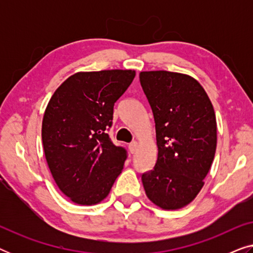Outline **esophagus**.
Listing matches in <instances>:
<instances>
[{"mask_svg":"<svg viewBox=\"0 0 253 253\" xmlns=\"http://www.w3.org/2000/svg\"><path fill=\"white\" fill-rule=\"evenodd\" d=\"M137 146H138L137 141H132V143H130V144H129V151H130V153H131V154H133L134 152H136V150H137Z\"/></svg>","mask_w":253,"mask_h":253,"instance_id":"1","label":"esophagus"}]
</instances>
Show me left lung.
<instances>
[{"label": "left lung", "instance_id": "left-lung-1", "mask_svg": "<svg viewBox=\"0 0 253 253\" xmlns=\"http://www.w3.org/2000/svg\"><path fill=\"white\" fill-rule=\"evenodd\" d=\"M139 79L153 112L158 145L157 164L141 175V182L157 206L182 209L202 190L215 155L213 105L191 76L143 71Z\"/></svg>", "mask_w": 253, "mask_h": 253}]
</instances>
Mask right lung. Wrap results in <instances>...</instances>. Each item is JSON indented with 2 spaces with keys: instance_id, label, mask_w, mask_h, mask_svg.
Returning a JSON list of instances; mask_svg holds the SVG:
<instances>
[{
  "instance_id": "right-lung-1",
  "label": "right lung",
  "mask_w": 253,
  "mask_h": 253,
  "mask_svg": "<svg viewBox=\"0 0 253 253\" xmlns=\"http://www.w3.org/2000/svg\"><path fill=\"white\" fill-rule=\"evenodd\" d=\"M134 70L77 72L51 96L42 120V144L58 189L78 205L109 195L126 159L107 130L114 105L132 83Z\"/></svg>"
}]
</instances>
